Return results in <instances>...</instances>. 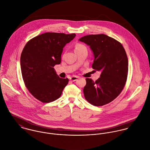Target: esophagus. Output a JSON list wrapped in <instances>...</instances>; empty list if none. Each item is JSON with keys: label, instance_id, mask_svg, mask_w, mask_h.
Returning a JSON list of instances; mask_svg holds the SVG:
<instances>
[{"label": "esophagus", "instance_id": "34e87169", "mask_svg": "<svg viewBox=\"0 0 150 150\" xmlns=\"http://www.w3.org/2000/svg\"><path fill=\"white\" fill-rule=\"evenodd\" d=\"M78 79H79V77L74 76H72V77L70 79V80L71 81H76Z\"/></svg>", "mask_w": 150, "mask_h": 150}]
</instances>
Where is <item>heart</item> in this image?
I'll return each instance as SVG.
<instances>
[{
	"label": "heart",
	"mask_w": 150,
	"mask_h": 150,
	"mask_svg": "<svg viewBox=\"0 0 150 150\" xmlns=\"http://www.w3.org/2000/svg\"><path fill=\"white\" fill-rule=\"evenodd\" d=\"M84 47H85L84 45H83V44H76V47H75V50L76 51V50L81 49V48H84Z\"/></svg>",
	"instance_id": "obj_1"
}]
</instances>
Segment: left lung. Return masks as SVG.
Segmentation results:
<instances>
[{
    "instance_id": "1",
    "label": "left lung",
    "mask_w": 150,
    "mask_h": 150,
    "mask_svg": "<svg viewBox=\"0 0 150 150\" xmlns=\"http://www.w3.org/2000/svg\"><path fill=\"white\" fill-rule=\"evenodd\" d=\"M79 41L89 45L94 61L92 68L101 71L99 79H86L83 92L86 100L96 106H102L115 99L127 81L128 60L122 45L104 34L82 37Z\"/></svg>"
}]
</instances>
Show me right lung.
<instances>
[{"instance_id":"1","label":"right lung","mask_w":150,"mask_h":150,"mask_svg":"<svg viewBox=\"0 0 150 150\" xmlns=\"http://www.w3.org/2000/svg\"><path fill=\"white\" fill-rule=\"evenodd\" d=\"M76 36L75 33H45L29 40L21 55L22 76L30 93L43 103L58 99L68 79H61L54 70L61 64L63 48Z\"/></svg>"}]
</instances>
